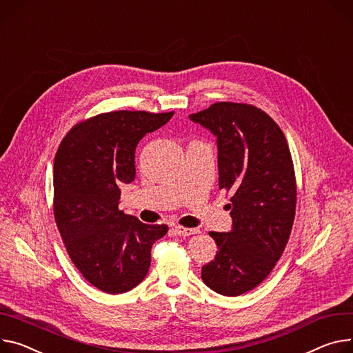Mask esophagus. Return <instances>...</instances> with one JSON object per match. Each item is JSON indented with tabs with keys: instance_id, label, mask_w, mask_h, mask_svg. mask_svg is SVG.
Returning <instances> with one entry per match:
<instances>
[{
	"instance_id": "34e87169",
	"label": "esophagus",
	"mask_w": 353,
	"mask_h": 353,
	"mask_svg": "<svg viewBox=\"0 0 353 353\" xmlns=\"http://www.w3.org/2000/svg\"><path fill=\"white\" fill-rule=\"evenodd\" d=\"M179 236H192L198 233V229H189V228H183V226H175L174 229Z\"/></svg>"
}]
</instances>
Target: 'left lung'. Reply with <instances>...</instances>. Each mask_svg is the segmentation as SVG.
<instances>
[{"mask_svg":"<svg viewBox=\"0 0 353 353\" xmlns=\"http://www.w3.org/2000/svg\"><path fill=\"white\" fill-rule=\"evenodd\" d=\"M189 119L216 135L219 188L232 194V230L209 233L219 252L202 280L236 296L263 283L287 246L296 203L291 152L277 123L252 104L214 103Z\"/></svg>","mask_w":353,"mask_h":353,"instance_id":"obj_1","label":"left lung"}]
</instances>
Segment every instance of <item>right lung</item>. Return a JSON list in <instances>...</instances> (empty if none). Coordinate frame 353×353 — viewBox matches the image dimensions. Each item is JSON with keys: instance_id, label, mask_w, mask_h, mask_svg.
Returning a JSON list of instances; mask_svg holds the SVG:
<instances>
[{"instance_id": "obj_1", "label": "right lung", "mask_w": 353, "mask_h": 353, "mask_svg": "<svg viewBox=\"0 0 353 353\" xmlns=\"http://www.w3.org/2000/svg\"><path fill=\"white\" fill-rule=\"evenodd\" d=\"M174 112H110L77 123L53 165V214L68 254L107 294L127 292L148 273L151 248L167 225H145L119 209L121 183L135 178V147Z\"/></svg>"}]
</instances>
